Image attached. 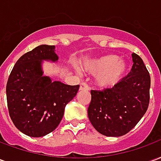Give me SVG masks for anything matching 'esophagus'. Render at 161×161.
I'll use <instances>...</instances> for the list:
<instances>
[{
	"label": "esophagus",
	"instance_id": "34e87169",
	"mask_svg": "<svg viewBox=\"0 0 161 161\" xmlns=\"http://www.w3.org/2000/svg\"><path fill=\"white\" fill-rule=\"evenodd\" d=\"M90 89V86L88 85L87 83L85 82H82L80 84V87H79V90L80 91H88Z\"/></svg>",
	"mask_w": 161,
	"mask_h": 161
}]
</instances>
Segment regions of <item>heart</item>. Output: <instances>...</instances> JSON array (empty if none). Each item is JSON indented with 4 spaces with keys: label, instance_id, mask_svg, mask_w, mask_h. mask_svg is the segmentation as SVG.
I'll list each match as a JSON object with an SVG mask.
<instances>
[{
    "label": "heart",
    "instance_id": "b5f03b06",
    "mask_svg": "<svg viewBox=\"0 0 161 161\" xmlns=\"http://www.w3.org/2000/svg\"><path fill=\"white\" fill-rule=\"evenodd\" d=\"M119 59L117 55H107L87 63L84 69L90 73H100L97 77L99 86L113 87L124 77L128 69L127 64Z\"/></svg>",
    "mask_w": 161,
    "mask_h": 161
}]
</instances>
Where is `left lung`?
<instances>
[{
    "label": "left lung",
    "instance_id": "8db88e82",
    "mask_svg": "<svg viewBox=\"0 0 161 161\" xmlns=\"http://www.w3.org/2000/svg\"><path fill=\"white\" fill-rule=\"evenodd\" d=\"M133 66L127 77L111 89L94 91L88 108L92 126L106 136H121L135 128L147 110L151 79L142 58L132 54Z\"/></svg>",
    "mask_w": 161,
    "mask_h": 161
}]
</instances>
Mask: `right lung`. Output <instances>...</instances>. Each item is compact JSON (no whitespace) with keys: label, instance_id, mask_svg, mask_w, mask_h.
Wrapping results in <instances>:
<instances>
[{"label":"right lung","instance_id":"obj_1","mask_svg":"<svg viewBox=\"0 0 161 161\" xmlns=\"http://www.w3.org/2000/svg\"><path fill=\"white\" fill-rule=\"evenodd\" d=\"M55 46L41 45L25 53L13 68L6 93L9 115L19 131L31 137L53 132L63 118L66 104L74 98L79 85L52 82L43 76L42 60L58 59Z\"/></svg>","mask_w":161,"mask_h":161}]
</instances>
